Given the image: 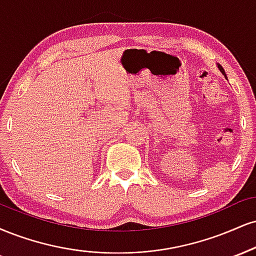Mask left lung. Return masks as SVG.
<instances>
[{
  "mask_svg": "<svg viewBox=\"0 0 256 256\" xmlns=\"http://www.w3.org/2000/svg\"><path fill=\"white\" fill-rule=\"evenodd\" d=\"M217 66H218V69H220V72L222 74H223V75H224V76H226V72H224V69H223V68H222V66H220V64H217Z\"/></svg>",
  "mask_w": 256,
  "mask_h": 256,
  "instance_id": "8db88e82",
  "label": "left lung"
}]
</instances>
